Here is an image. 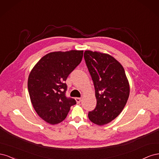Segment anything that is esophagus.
Returning <instances> with one entry per match:
<instances>
[{
  "instance_id": "esophagus-1",
  "label": "esophagus",
  "mask_w": 159,
  "mask_h": 159,
  "mask_svg": "<svg viewBox=\"0 0 159 159\" xmlns=\"http://www.w3.org/2000/svg\"><path fill=\"white\" fill-rule=\"evenodd\" d=\"M75 101H76L77 103H80L81 102V98H75Z\"/></svg>"
}]
</instances>
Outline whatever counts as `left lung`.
I'll return each instance as SVG.
<instances>
[{
	"mask_svg": "<svg viewBox=\"0 0 159 159\" xmlns=\"http://www.w3.org/2000/svg\"><path fill=\"white\" fill-rule=\"evenodd\" d=\"M84 59L93 81L97 105L90 121L103 125L121 113L129 96V81L122 65L109 54L85 50Z\"/></svg>",
	"mask_w": 159,
	"mask_h": 159,
	"instance_id": "8db88e82",
	"label": "left lung"
}]
</instances>
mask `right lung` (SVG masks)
<instances>
[{
    "label": "right lung",
    "instance_id": "1",
    "mask_svg": "<svg viewBox=\"0 0 159 159\" xmlns=\"http://www.w3.org/2000/svg\"><path fill=\"white\" fill-rule=\"evenodd\" d=\"M83 50L54 52L43 56L28 76V89L37 114L51 125L61 122L76 104L67 98L65 81L83 57Z\"/></svg>",
    "mask_w": 159,
    "mask_h": 159
}]
</instances>
